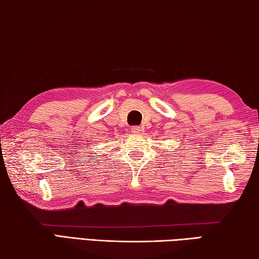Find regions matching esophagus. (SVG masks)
<instances>
[{
	"mask_svg": "<svg viewBox=\"0 0 259 259\" xmlns=\"http://www.w3.org/2000/svg\"><path fill=\"white\" fill-rule=\"evenodd\" d=\"M140 131H142V128H140V126L136 125V126H133V128H131V133L135 134V135H139Z\"/></svg>",
	"mask_w": 259,
	"mask_h": 259,
	"instance_id": "1",
	"label": "esophagus"
}]
</instances>
